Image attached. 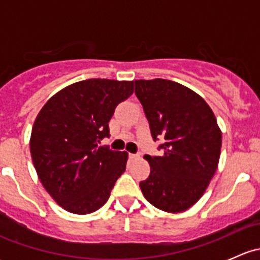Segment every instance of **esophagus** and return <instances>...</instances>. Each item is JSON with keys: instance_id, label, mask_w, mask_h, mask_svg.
<instances>
[{"instance_id": "34e87169", "label": "esophagus", "mask_w": 260, "mask_h": 260, "mask_svg": "<svg viewBox=\"0 0 260 260\" xmlns=\"http://www.w3.org/2000/svg\"><path fill=\"white\" fill-rule=\"evenodd\" d=\"M129 158L133 159V161H136V159L140 158V154H137V153H129Z\"/></svg>"}]
</instances>
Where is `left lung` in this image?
<instances>
[{"label": "left lung", "instance_id": "8db88e82", "mask_svg": "<svg viewBox=\"0 0 260 260\" xmlns=\"http://www.w3.org/2000/svg\"><path fill=\"white\" fill-rule=\"evenodd\" d=\"M135 84L152 137L164 149L162 156H145L151 174L140 187L154 208L182 212L200 200L216 171L221 131L209 104L187 86L166 79Z\"/></svg>", "mask_w": 260, "mask_h": 260}]
</instances>
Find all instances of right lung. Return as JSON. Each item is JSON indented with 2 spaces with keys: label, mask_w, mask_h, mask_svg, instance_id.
<instances>
[{
  "label": "right lung",
  "mask_w": 260,
  "mask_h": 260,
  "mask_svg": "<svg viewBox=\"0 0 260 260\" xmlns=\"http://www.w3.org/2000/svg\"><path fill=\"white\" fill-rule=\"evenodd\" d=\"M133 89V81H78L54 94L39 112L30 138L34 166L45 190L67 211L85 215L101 209L125 171L127 152L98 142L109 136L115 107Z\"/></svg>",
  "instance_id": "add662e5"
}]
</instances>
